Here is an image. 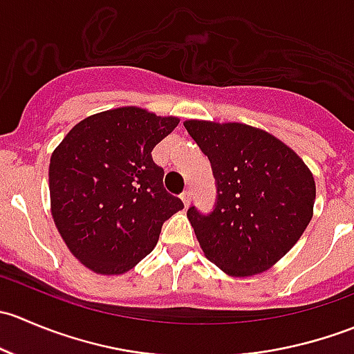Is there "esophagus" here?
I'll return each mask as SVG.
<instances>
[{"label":"esophagus","mask_w":354,"mask_h":354,"mask_svg":"<svg viewBox=\"0 0 354 354\" xmlns=\"http://www.w3.org/2000/svg\"><path fill=\"white\" fill-rule=\"evenodd\" d=\"M181 202H183V205H185V209H188V205H190V200H192V194L188 190H185L183 194H181Z\"/></svg>","instance_id":"esophagus-1"}]
</instances>
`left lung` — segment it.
I'll return each instance as SVG.
<instances>
[{"instance_id": "8db88e82", "label": "left lung", "mask_w": 354, "mask_h": 354, "mask_svg": "<svg viewBox=\"0 0 354 354\" xmlns=\"http://www.w3.org/2000/svg\"><path fill=\"white\" fill-rule=\"evenodd\" d=\"M212 164L216 209L187 212L203 255L224 274L255 276L279 262L305 233L315 180L303 159L269 131L245 123L187 120Z\"/></svg>"}]
</instances>
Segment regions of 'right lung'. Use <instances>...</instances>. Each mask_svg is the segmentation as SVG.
Listing matches in <instances>:
<instances>
[{
    "mask_svg": "<svg viewBox=\"0 0 354 354\" xmlns=\"http://www.w3.org/2000/svg\"><path fill=\"white\" fill-rule=\"evenodd\" d=\"M137 106L102 111L75 124L49 162L51 214L68 250L87 269L120 276L154 250L183 202L162 188L152 149L178 127Z\"/></svg>",
    "mask_w": 354,
    "mask_h": 354,
    "instance_id": "add662e5",
    "label": "right lung"
}]
</instances>
